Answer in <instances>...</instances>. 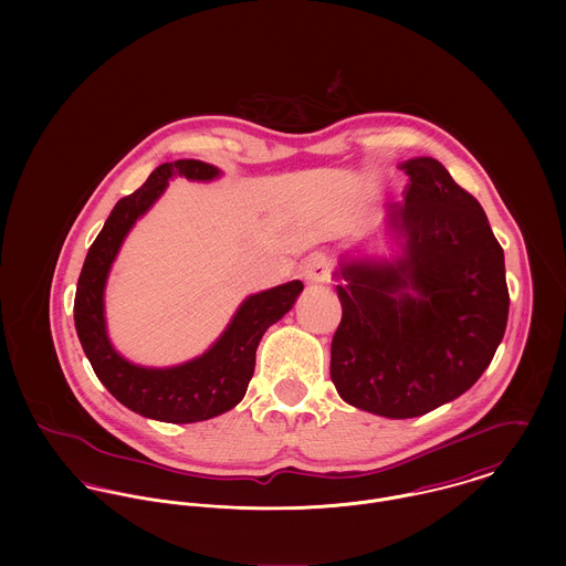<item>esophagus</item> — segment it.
<instances>
[{
    "label": "esophagus",
    "instance_id": "34e87169",
    "mask_svg": "<svg viewBox=\"0 0 566 566\" xmlns=\"http://www.w3.org/2000/svg\"><path fill=\"white\" fill-rule=\"evenodd\" d=\"M301 274L307 283H326L331 279V261L324 254H312L305 261Z\"/></svg>",
    "mask_w": 566,
    "mask_h": 566
}]
</instances>
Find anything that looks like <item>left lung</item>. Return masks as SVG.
I'll use <instances>...</instances> for the list:
<instances>
[{"mask_svg": "<svg viewBox=\"0 0 566 566\" xmlns=\"http://www.w3.org/2000/svg\"><path fill=\"white\" fill-rule=\"evenodd\" d=\"M405 202L386 224L390 261H342V321L331 381L353 407L413 418L464 395L503 339L510 294L503 248L482 205L431 157L401 165Z\"/></svg>", "mask_w": 566, "mask_h": 566, "instance_id": "1", "label": "left lung"}]
</instances>
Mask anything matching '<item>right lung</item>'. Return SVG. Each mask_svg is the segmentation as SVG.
<instances>
[{"label":"right lung","instance_id":"right-lung-1","mask_svg":"<svg viewBox=\"0 0 566 566\" xmlns=\"http://www.w3.org/2000/svg\"><path fill=\"white\" fill-rule=\"evenodd\" d=\"M176 174L189 180H213L220 169L196 159L163 163L135 193L115 205L86 252L74 301V321L86 359L119 403L146 418L182 424L209 420L242 401L263 333L292 310L303 283L290 281L248 296L218 342L191 361L171 368H144L124 359L106 333V279L128 231L159 200Z\"/></svg>","mask_w":566,"mask_h":566}]
</instances>
